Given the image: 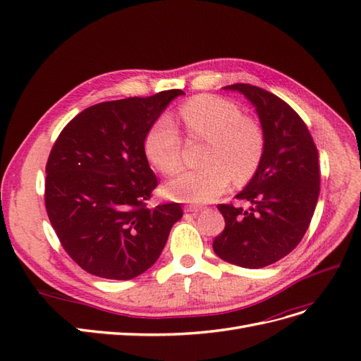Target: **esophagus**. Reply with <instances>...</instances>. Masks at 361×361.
<instances>
[{"instance_id": "1", "label": "esophagus", "mask_w": 361, "mask_h": 361, "mask_svg": "<svg viewBox=\"0 0 361 361\" xmlns=\"http://www.w3.org/2000/svg\"><path fill=\"white\" fill-rule=\"evenodd\" d=\"M203 209V206L199 204H187L185 206V212H191V214H197Z\"/></svg>"}]
</instances>
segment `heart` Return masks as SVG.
<instances>
[{
  "mask_svg": "<svg viewBox=\"0 0 361 361\" xmlns=\"http://www.w3.org/2000/svg\"><path fill=\"white\" fill-rule=\"evenodd\" d=\"M188 134L206 140L202 167L183 170L166 183V192L180 202L206 203L223 194L231 180L244 183L264 159L267 137L257 118L221 96L200 94L179 108ZM145 154L164 174L180 166V134L169 116L158 117L145 135Z\"/></svg>",
  "mask_w": 361,
  "mask_h": 361,
  "instance_id": "b5f03b06",
  "label": "heart"
}]
</instances>
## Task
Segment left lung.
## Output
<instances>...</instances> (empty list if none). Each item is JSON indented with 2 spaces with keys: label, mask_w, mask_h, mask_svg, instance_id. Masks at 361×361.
<instances>
[{
  "label": "left lung",
  "mask_w": 361,
  "mask_h": 361,
  "mask_svg": "<svg viewBox=\"0 0 361 361\" xmlns=\"http://www.w3.org/2000/svg\"><path fill=\"white\" fill-rule=\"evenodd\" d=\"M256 106L265 130L264 159L236 195L248 209L218 204L226 227L214 239L218 257L243 268H264L288 256L309 228L319 197V155L302 118L260 87L226 85Z\"/></svg>",
  "instance_id": "1"
}]
</instances>
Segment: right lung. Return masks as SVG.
Instances as JSON below:
<instances>
[{"mask_svg": "<svg viewBox=\"0 0 361 361\" xmlns=\"http://www.w3.org/2000/svg\"><path fill=\"white\" fill-rule=\"evenodd\" d=\"M182 90L85 108L47 162L45 206L63 248L84 271L130 280L158 260L179 203L147 207L158 179L145 154L149 126Z\"/></svg>", "mask_w": 361, "mask_h": 361, "instance_id": "add662e5", "label": "right lung"}]
</instances>
